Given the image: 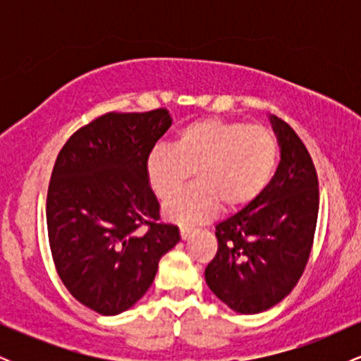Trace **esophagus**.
<instances>
[{
  "label": "esophagus",
  "instance_id": "obj_1",
  "mask_svg": "<svg viewBox=\"0 0 361 361\" xmlns=\"http://www.w3.org/2000/svg\"><path fill=\"white\" fill-rule=\"evenodd\" d=\"M195 233L193 229H190V227H180V235L183 241H186V239H190V235H192Z\"/></svg>",
  "mask_w": 361,
  "mask_h": 361
}]
</instances>
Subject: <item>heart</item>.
I'll return each mask as SVG.
<instances>
[{"instance_id": "heart-1", "label": "heart", "mask_w": 361, "mask_h": 361, "mask_svg": "<svg viewBox=\"0 0 361 361\" xmlns=\"http://www.w3.org/2000/svg\"><path fill=\"white\" fill-rule=\"evenodd\" d=\"M280 144L264 126L222 118L195 120L178 130L171 149L157 147L146 157L151 192L169 202L193 172L197 186L164 207L173 222L198 224L221 210L239 212L267 192L279 166Z\"/></svg>"}]
</instances>
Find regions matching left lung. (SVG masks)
<instances>
[{"label": "left lung", "mask_w": 361, "mask_h": 361, "mask_svg": "<svg viewBox=\"0 0 361 361\" xmlns=\"http://www.w3.org/2000/svg\"><path fill=\"white\" fill-rule=\"evenodd\" d=\"M280 144L271 183L255 204L219 222L217 255L205 281L227 307L258 314L292 292L312 250L319 183L312 157L283 120L270 117Z\"/></svg>", "instance_id": "obj_1"}]
</instances>
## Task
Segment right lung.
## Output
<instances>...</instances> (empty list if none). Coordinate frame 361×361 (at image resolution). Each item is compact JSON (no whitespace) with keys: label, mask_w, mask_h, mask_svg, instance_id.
I'll return each instance as SVG.
<instances>
[{"label":"right lung","mask_w":361,"mask_h":361,"mask_svg":"<svg viewBox=\"0 0 361 361\" xmlns=\"http://www.w3.org/2000/svg\"><path fill=\"white\" fill-rule=\"evenodd\" d=\"M168 110L105 114L61 149L47 192V231L62 283L102 316L130 309L180 231L159 222L144 164L171 127ZM147 229L144 230L143 227Z\"/></svg>","instance_id":"right-lung-1"}]
</instances>
